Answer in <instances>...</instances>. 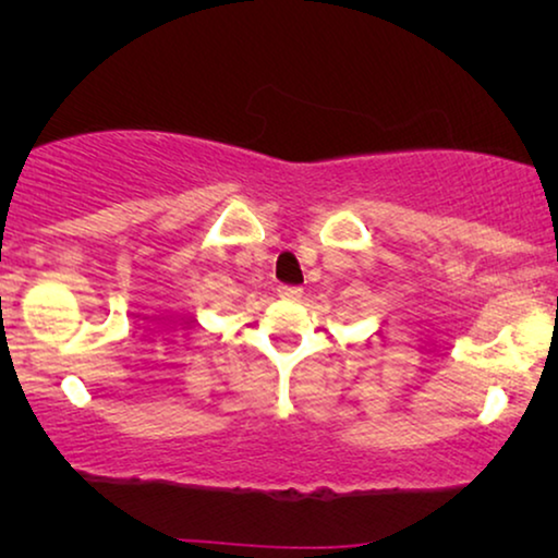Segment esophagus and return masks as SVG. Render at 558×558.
<instances>
[{
    "label": "esophagus",
    "instance_id": "esophagus-1",
    "mask_svg": "<svg viewBox=\"0 0 558 558\" xmlns=\"http://www.w3.org/2000/svg\"><path fill=\"white\" fill-rule=\"evenodd\" d=\"M277 292H279V296H281V300H300V296H302V289L300 287H287V284H281L279 289H277Z\"/></svg>",
    "mask_w": 558,
    "mask_h": 558
}]
</instances>
